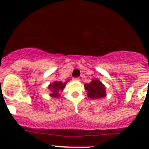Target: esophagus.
Here are the masks:
<instances>
[{
	"label": "esophagus",
	"mask_w": 149,
	"mask_h": 149,
	"mask_svg": "<svg viewBox=\"0 0 149 149\" xmlns=\"http://www.w3.org/2000/svg\"><path fill=\"white\" fill-rule=\"evenodd\" d=\"M74 81H80V78L79 77H73Z\"/></svg>",
	"instance_id": "obj_1"
}]
</instances>
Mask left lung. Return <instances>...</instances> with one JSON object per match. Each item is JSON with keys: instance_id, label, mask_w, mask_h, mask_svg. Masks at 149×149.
Segmentation results:
<instances>
[{"instance_id": "1", "label": "left lung", "mask_w": 149, "mask_h": 149, "mask_svg": "<svg viewBox=\"0 0 149 149\" xmlns=\"http://www.w3.org/2000/svg\"><path fill=\"white\" fill-rule=\"evenodd\" d=\"M84 87L86 90H87L89 98L98 99L106 96V88L98 80H93L89 84H84Z\"/></svg>"}]
</instances>
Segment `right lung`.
Instances as JSON below:
<instances>
[{
  "instance_id": "1",
  "label": "right lung",
  "mask_w": 149,
  "mask_h": 149,
  "mask_svg": "<svg viewBox=\"0 0 149 149\" xmlns=\"http://www.w3.org/2000/svg\"><path fill=\"white\" fill-rule=\"evenodd\" d=\"M66 83L67 81L65 83H62L61 81H54L53 84H50L48 86V89L51 92L50 95L51 97H53V98H58L59 96L60 95V93L65 88Z\"/></svg>"
}]
</instances>
